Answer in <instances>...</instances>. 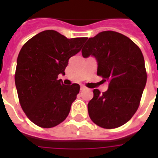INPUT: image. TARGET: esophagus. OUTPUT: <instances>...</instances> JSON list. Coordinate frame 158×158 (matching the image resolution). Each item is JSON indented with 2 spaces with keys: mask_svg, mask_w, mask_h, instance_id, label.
Segmentation results:
<instances>
[{
  "mask_svg": "<svg viewBox=\"0 0 158 158\" xmlns=\"http://www.w3.org/2000/svg\"><path fill=\"white\" fill-rule=\"evenodd\" d=\"M86 89V87L84 86V85H81L80 86V90H85Z\"/></svg>",
  "mask_w": 158,
  "mask_h": 158,
  "instance_id": "1",
  "label": "esophagus"
}]
</instances>
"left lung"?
<instances>
[{
    "instance_id": "obj_1",
    "label": "left lung",
    "mask_w": 158,
    "mask_h": 158,
    "mask_svg": "<svg viewBox=\"0 0 158 158\" xmlns=\"http://www.w3.org/2000/svg\"><path fill=\"white\" fill-rule=\"evenodd\" d=\"M84 57L94 56L98 72L109 82L107 91L94 90L88 104L89 117L104 129L128 122L139 108L147 82L144 58L131 39L115 31H103L89 38L82 49Z\"/></svg>"
}]
</instances>
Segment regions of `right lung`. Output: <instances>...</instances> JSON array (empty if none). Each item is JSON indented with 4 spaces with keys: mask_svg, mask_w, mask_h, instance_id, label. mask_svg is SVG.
<instances>
[{
    "mask_svg": "<svg viewBox=\"0 0 158 158\" xmlns=\"http://www.w3.org/2000/svg\"><path fill=\"white\" fill-rule=\"evenodd\" d=\"M86 40L45 30L21 48L15 74L19 101L27 117L39 127L56 126L69 115L80 87L64 85L58 75L64 74L69 59Z\"/></svg>",
    "mask_w": 158,
    "mask_h": 158,
    "instance_id": "1",
    "label": "right lung"
}]
</instances>
